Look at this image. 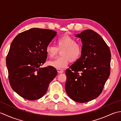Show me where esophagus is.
<instances>
[{"label": "esophagus", "mask_w": 121, "mask_h": 121, "mask_svg": "<svg viewBox=\"0 0 121 121\" xmlns=\"http://www.w3.org/2000/svg\"><path fill=\"white\" fill-rule=\"evenodd\" d=\"M56 70H57V72L58 73H62L64 72L63 70H62V69H56Z\"/></svg>", "instance_id": "34e87169"}]
</instances>
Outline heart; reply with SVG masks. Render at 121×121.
<instances>
[{
	"mask_svg": "<svg viewBox=\"0 0 121 121\" xmlns=\"http://www.w3.org/2000/svg\"><path fill=\"white\" fill-rule=\"evenodd\" d=\"M57 47L52 45L46 46L45 51L50 58H54L59 50H61L62 56L48 62V65L57 69H63L68 66L71 62H76L81 58L83 48L82 45L76 43V40L70 36L65 35L59 38L56 40Z\"/></svg>",
	"mask_w": 121,
	"mask_h": 121,
	"instance_id": "heart-1",
	"label": "heart"
}]
</instances>
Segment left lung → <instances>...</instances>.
<instances>
[{
    "label": "left lung",
    "mask_w": 121,
    "mask_h": 121,
    "mask_svg": "<svg viewBox=\"0 0 121 121\" xmlns=\"http://www.w3.org/2000/svg\"><path fill=\"white\" fill-rule=\"evenodd\" d=\"M82 40L81 58L65 71V89L74 101L84 103L101 93L110 74L111 52L100 36L91 30L76 35Z\"/></svg>",
    "instance_id": "obj_1"
}]
</instances>
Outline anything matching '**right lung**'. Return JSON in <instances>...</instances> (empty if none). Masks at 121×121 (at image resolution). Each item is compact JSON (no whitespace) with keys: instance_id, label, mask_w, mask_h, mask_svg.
Here are the masks:
<instances>
[{"instance_id":"add662e5","label":"right lung","mask_w":121,"mask_h":121,"mask_svg":"<svg viewBox=\"0 0 121 121\" xmlns=\"http://www.w3.org/2000/svg\"><path fill=\"white\" fill-rule=\"evenodd\" d=\"M56 35L53 30L33 28L12 41L6 58L9 81L13 90L25 99L42 98L57 75L52 66L41 68L47 58L46 46Z\"/></svg>"}]
</instances>
